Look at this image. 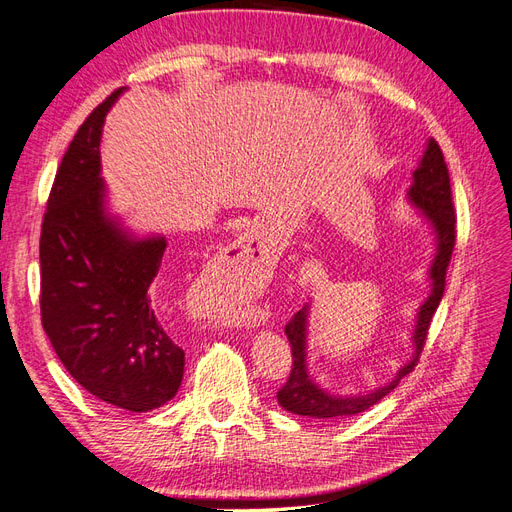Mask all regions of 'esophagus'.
Here are the masks:
<instances>
[{"instance_id":"esophagus-1","label":"esophagus","mask_w":512,"mask_h":512,"mask_svg":"<svg viewBox=\"0 0 512 512\" xmlns=\"http://www.w3.org/2000/svg\"><path fill=\"white\" fill-rule=\"evenodd\" d=\"M224 258L230 262V265H235V271L252 275L265 269V262L269 256L265 252V245H262L260 237L254 235V232H245L243 237H239L228 247Z\"/></svg>"}]
</instances>
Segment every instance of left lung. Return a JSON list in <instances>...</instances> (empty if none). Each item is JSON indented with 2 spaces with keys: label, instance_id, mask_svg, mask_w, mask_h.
I'll use <instances>...</instances> for the list:
<instances>
[{
  "label": "left lung",
  "instance_id": "left-lung-1",
  "mask_svg": "<svg viewBox=\"0 0 512 512\" xmlns=\"http://www.w3.org/2000/svg\"><path fill=\"white\" fill-rule=\"evenodd\" d=\"M408 200L421 209L425 220L431 224L433 235H436V254H433L431 267H429V280L431 292L425 303L418 307L416 324L412 333V359L397 369L395 378L378 386L371 393L365 395H331L312 380L307 371V318H309V305L299 309L292 320L286 324V335L292 348V371L288 382L277 391V401L280 406L292 414H301L309 418H346L352 414L365 412L382 397L389 395L399 380L408 376L416 367L418 359L427 339V331L433 314L442 301L444 286H446V269L453 256L455 247V207H453V194H451V177H448V168L442 156L440 145L429 138L427 149L421 158V164L412 173V185L408 190Z\"/></svg>",
  "mask_w": 512,
  "mask_h": 512
}]
</instances>
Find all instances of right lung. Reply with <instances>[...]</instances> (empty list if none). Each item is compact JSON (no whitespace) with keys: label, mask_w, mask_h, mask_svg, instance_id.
Instances as JSON below:
<instances>
[{"label":"right lung","mask_w":512,"mask_h":512,"mask_svg":"<svg viewBox=\"0 0 512 512\" xmlns=\"http://www.w3.org/2000/svg\"><path fill=\"white\" fill-rule=\"evenodd\" d=\"M121 91L85 119L55 175L40 235V314L59 361L87 393L149 412L177 395L185 352L151 305L166 239H138L106 211L100 136Z\"/></svg>","instance_id":"1"}]
</instances>
